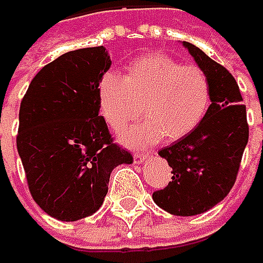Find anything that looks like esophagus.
Instances as JSON below:
<instances>
[{"label":"esophagus","mask_w":263,"mask_h":263,"mask_svg":"<svg viewBox=\"0 0 263 263\" xmlns=\"http://www.w3.org/2000/svg\"><path fill=\"white\" fill-rule=\"evenodd\" d=\"M149 158V154H135L134 155V161L135 163H143Z\"/></svg>","instance_id":"1"}]
</instances>
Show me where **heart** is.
Segmentation results:
<instances>
[{
	"label": "heart",
	"mask_w": 263,
	"mask_h": 263,
	"mask_svg": "<svg viewBox=\"0 0 263 263\" xmlns=\"http://www.w3.org/2000/svg\"><path fill=\"white\" fill-rule=\"evenodd\" d=\"M97 96L105 122L116 132L144 116V123L122 137L129 147H146L163 137L167 141L187 137L201 125L212 100L207 74L164 53L138 56L123 79L105 74Z\"/></svg>",
	"instance_id": "b5f03b06"
}]
</instances>
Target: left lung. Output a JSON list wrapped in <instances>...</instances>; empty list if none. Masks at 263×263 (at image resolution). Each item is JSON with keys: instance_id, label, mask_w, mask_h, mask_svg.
<instances>
[{"instance_id": "left-lung-1", "label": "left lung", "mask_w": 263, "mask_h": 263, "mask_svg": "<svg viewBox=\"0 0 263 263\" xmlns=\"http://www.w3.org/2000/svg\"><path fill=\"white\" fill-rule=\"evenodd\" d=\"M183 45L209 78L212 103L195 131L158 152L167 160L174 177L152 198L171 215L193 216L215 207L232 190L248 143V123L239 86L230 71L196 45L185 41Z\"/></svg>"}]
</instances>
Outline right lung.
<instances>
[{
  "label": "right lung",
  "instance_id": "right-lung-1",
  "mask_svg": "<svg viewBox=\"0 0 263 263\" xmlns=\"http://www.w3.org/2000/svg\"><path fill=\"white\" fill-rule=\"evenodd\" d=\"M111 59L103 45L68 51L30 82L16 147L36 204L59 221L96 213L114 167L131 164L99 114V83Z\"/></svg>",
  "mask_w": 263,
  "mask_h": 263
}]
</instances>
